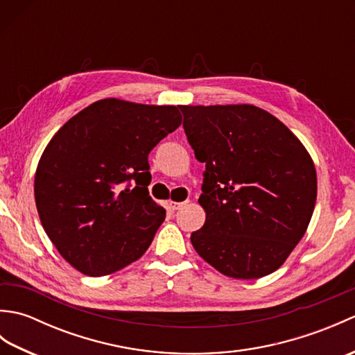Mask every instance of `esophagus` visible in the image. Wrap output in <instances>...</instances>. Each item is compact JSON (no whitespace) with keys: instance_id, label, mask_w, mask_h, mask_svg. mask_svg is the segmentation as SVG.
Here are the masks:
<instances>
[{"instance_id":"esophagus-1","label":"esophagus","mask_w":355,"mask_h":355,"mask_svg":"<svg viewBox=\"0 0 355 355\" xmlns=\"http://www.w3.org/2000/svg\"><path fill=\"white\" fill-rule=\"evenodd\" d=\"M187 201H183V202H177V201H169V207L172 209V210H178V209H182L184 205H186Z\"/></svg>"}]
</instances>
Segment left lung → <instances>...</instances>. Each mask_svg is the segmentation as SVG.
<instances>
[{
    "label": "left lung",
    "mask_w": 355,
    "mask_h": 355,
    "mask_svg": "<svg viewBox=\"0 0 355 355\" xmlns=\"http://www.w3.org/2000/svg\"><path fill=\"white\" fill-rule=\"evenodd\" d=\"M180 110L195 158L206 164L198 200L206 223L191 235L193 248L229 277L273 273L311 220L318 178L310 154L253 105Z\"/></svg>",
    "instance_id": "8db88e82"
}]
</instances>
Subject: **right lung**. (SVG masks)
Returning <instances> with one entry per match:
<instances>
[{
    "label": "right lung",
    "mask_w": 355,
    "mask_h": 355,
    "mask_svg": "<svg viewBox=\"0 0 355 355\" xmlns=\"http://www.w3.org/2000/svg\"><path fill=\"white\" fill-rule=\"evenodd\" d=\"M180 125L177 107L103 99L50 140L36 169V207L74 268L111 275L148 250L166 216L148 191V155Z\"/></svg>",
    "instance_id": "add662e5"
}]
</instances>
